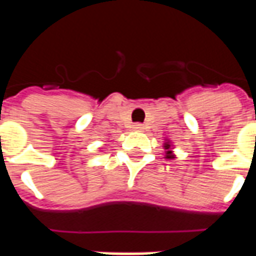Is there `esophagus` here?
I'll return each instance as SVG.
<instances>
[{
    "label": "esophagus",
    "mask_w": 256,
    "mask_h": 256,
    "mask_svg": "<svg viewBox=\"0 0 256 256\" xmlns=\"http://www.w3.org/2000/svg\"><path fill=\"white\" fill-rule=\"evenodd\" d=\"M133 128L134 130H137V132H140V130H144V124H141V123H136V124H133Z\"/></svg>",
    "instance_id": "1"
}]
</instances>
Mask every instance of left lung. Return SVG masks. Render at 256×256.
Wrapping results in <instances>:
<instances>
[{"label": "left lung", "instance_id": "left-lung-1", "mask_svg": "<svg viewBox=\"0 0 256 256\" xmlns=\"http://www.w3.org/2000/svg\"><path fill=\"white\" fill-rule=\"evenodd\" d=\"M164 146H166V150H170V145H168V144H166V145H164ZM166 158H167V159H172V150H167Z\"/></svg>", "mask_w": 256, "mask_h": 256}]
</instances>
